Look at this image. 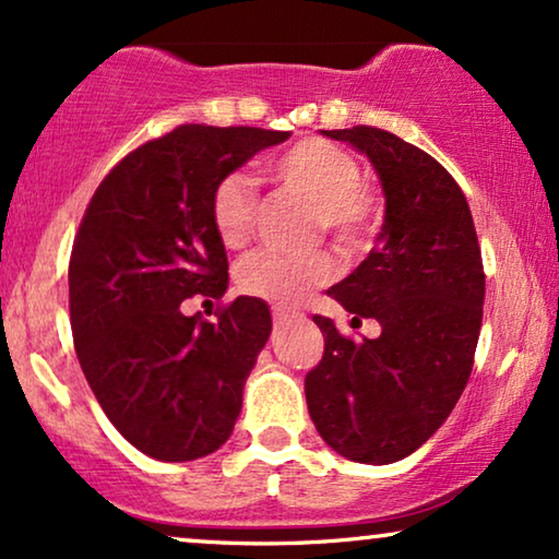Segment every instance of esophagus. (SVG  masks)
Returning <instances> with one entry per match:
<instances>
[{"label": "esophagus", "instance_id": "1", "mask_svg": "<svg viewBox=\"0 0 559 559\" xmlns=\"http://www.w3.org/2000/svg\"><path fill=\"white\" fill-rule=\"evenodd\" d=\"M299 314H288V311H273V324L275 326H284V324H292V322H299Z\"/></svg>", "mask_w": 559, "mask_h": 559}]
</instances>
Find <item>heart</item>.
I'll use <instances>...</instances> for the list:
<instances>
[{"label":"heart","instance_id":"obj_1","mask_svg":"<svg viewBox=\"0 0 559 559\" xmlns=\"http://www.w3.org/2000/svg\"><path fill=\"white\" fill-rule=\"evenodd\" d=\"M271 176L288 191L317 206L319 225L342 248L368 240L373 199L360 186V166L345 147L307 138L271 163ZM255 183L245 174H229L212 191V227L225 248H240L255 217ZM334 265L326 255L288 260L273 252H252L237 265V288L273 307H301L317 288L330 284Z\"/></svg>","mask_w":559,"mask_h":559}]
</instances>
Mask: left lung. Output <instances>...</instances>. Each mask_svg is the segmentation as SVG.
I'll return each mask as SVG.
<instances>
[{
    "instance_id": "1",
    "label": "left lung",
    "mask_w": 559,
    "mask_h": 559,
    "mask_svg": "<svg viewBox=\"0 0 559 559\" xmlns=\"http://www.w3.org/2000/svg\"><path fill=\"white\" fill-rule=\"evenodd\" d=\"M370 160L385 197L378 248L330 294L349 314L376 319V340L342 337L314 317L324 355L309 370V416L337 455L389 465L442 427L473 370L486 275L471 206L448 170L378 128L322 130Z\"/></svg>"
}]
</instances>
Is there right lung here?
Listing matches in <instances>:
<instances>
[{"label":"right lung","mask_w":559,"mask_h":559,"mask_svg":"<svg viewBox=\"0 0 559 559\" xmlns=\"http://www.w3.org/2000/svg\"><path fill=\"white\" fill-rule=\"evenodd\" d=\"M284 140L278 130L181 124L119 160L81 219L69 265L73 345L107 419L147 457L199 460L233 435L271 309L237 296L204 322L181 301L227 292L214 186Z\"/></svg>","instance_id":"add662e5"}]
</instances>
